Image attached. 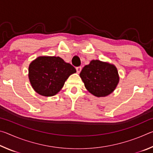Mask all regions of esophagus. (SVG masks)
<instances>
[{
	"label": "esophagus",
	"instance_id": "1",
	"mask_svg": "<svg viewBox=\"0 0 153 153\" xmlns=\"http://www.w3.org/2000/svg\"><path fill=\"white\" fill-rule=\"evenodd\" d=\"M76 71L78 74L80 73V71H82V67H76Z\"/></svg>",
	"mask_w": 153,
	"mask_h": 153
}]
</instances>
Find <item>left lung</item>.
<instances>
[{"label": "left lung", "mask_w": 153, "mask_h": 153, "mask_svg": "<svg viewBox=\"0 0 153 153\" xmlns=\"http://www.w3.org/2000/svg\"><path fill=\"white\" fill-rule=\"evenodd\" d=\"M79 76L86 88L97 97L110 94L120 80L117 69L113 65L98 60H92L83 67Z\"/></svg>", "instance_id": "left-lung-1"}]
</instances>
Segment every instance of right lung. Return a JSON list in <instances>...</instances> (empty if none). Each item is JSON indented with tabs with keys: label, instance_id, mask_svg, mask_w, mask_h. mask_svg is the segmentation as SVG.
Returning <instances> with one entry per match:
<instances>
[{
	"label": "right lung",
	"instance_id": "add662e5",
	"mask_svg": "<svg viewBox=\"0 0 153 153\" xmlns=\"http://www.w3.org/2000/svg\"><path fill=\"white\" fill-rule=\"evenodd\" d=\"M76 72L74 66L59 56H39L30 63L28 76L36 92L52 97L60 91L69 76Z\"/></svg>",
	"mask_w": 153,
	"mask_h": 153
}]
</instances>
